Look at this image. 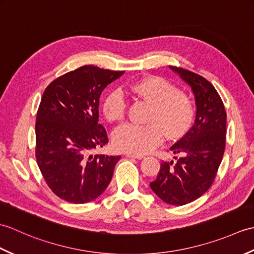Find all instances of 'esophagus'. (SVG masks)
Here are the masks:
<instances>
[{"label": "esophagus", "mask_w": 254, "mask_h": 254, "mask_svg": "<svg viewBox=\"0 0 254 254\" xmlns=\"http://www.w3.org/2000/svg\"><path fill=\"white\" fill-rule=\"evenodd\" d=\"M126 156H127V157H131V158H135V159H142V158H144V155H139V154L127 153Z\"/></svg>", "instance_id": "34e87169"}]
</instances>
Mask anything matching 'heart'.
<instances>
[{
	"instance_id": "obj_1",
	"label": "heart",
	"mask_w": 254,
	"mask_h": 254,
	"mask_svg": "<svg viewBox=\"0 0 254 254\" xmlns=\"http://www.w3.org/2000/svg\"><path fill=\"white\" fill-rule=\"evenodd\" d=\"M127 89L149 104L145 118L148 123L119 127L112 135L117 149L131 154L148 153L161 143L164 134L169 139L179 138L191 127L193 102L169 80L149 75L128 84ZM101 107L108 121H121L127 112V100L120 90L113 89L106 94Z\"/></svg>"
}]
</instances>
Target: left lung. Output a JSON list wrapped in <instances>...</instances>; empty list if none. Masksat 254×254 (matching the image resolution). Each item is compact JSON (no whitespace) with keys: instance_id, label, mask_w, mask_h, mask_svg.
Here are the masks:
<instances>
[{"instance_id":"1","label":"left lung","mask_w":254,"mask_h":254,"mask_svg":"<svg viewBox=\"0 0 254 254\" xmlns=\"http://www.w3.org/2000/svg\"><path fill=\"white\" fill-rule=\"evenodd\" d=\"M190 84L196 101L193 127L170 149L180 157L163 161L150 188L167 204L185 205L202 196L213 185L226 145L225 106L206 78L187 68L170 66Z\"/></svg>"}]
</instances>
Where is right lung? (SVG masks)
<instances>
[{
  "label": "right lung",
  "mask_w": 254,
  "mask_h": 254,
  "mask_svg": "<svg viewBox=\"0 0 254 254\" xmlns=\"http://www.w3.org/2000/svg\"><path fill=\"white\" fill-rule=\"evenodd\" d=\"M123 73L84 65L44 91L36 118V160L48 187L64 201H94L111 181L120 156L91 152L109 142L98 123L101 91Z\"/></svg>",
  "instance_id": "obj_1"
}]
</instances>
